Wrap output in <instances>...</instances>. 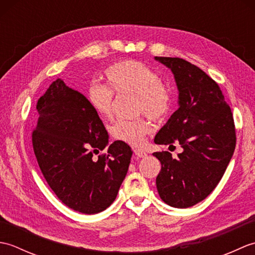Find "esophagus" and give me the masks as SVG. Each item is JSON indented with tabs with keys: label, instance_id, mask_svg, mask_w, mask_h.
<instances>
[{
	"label": "esophagus",
	"instance_id": "obj_1",
	"mask_svg": "<svg viewBox=\"0 0 255 255\" xmlns=\"http://www.w3.org/2000/svg\"><path fill=\"white\" fill-rule=\"evenodd\" d=\"M134 154H136L138 158H144V156H147V152H145V151H143V150H141V149L134 150Z\"/></svg>",
	"mask_w": 255,
	"mask_h": 255
}]
</instances>
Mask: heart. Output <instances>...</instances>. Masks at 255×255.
<instances>
[{"label": "heart", "mask_w": 255, "mask_h": 255, "mask_svg": "<svg viewBox=\"0 0 255 255\" xmlns=\"http://www.w3.org/2000/svg\"><path fill=\"white\" fill-rule=\"evenodd\" d=\"M107 86L93 83L86 91V97L92 108L102 118L112 115L113 93L136 94V106L139 112L153 119L164 117L171 107V93L159 81L152 69L136 60H124L114 63L105 71ZM152 130V125L147 119L133 121L118 119L110 131L119 141L130 145H141L145 136Z\"/></svg>", "instance_id": "1"}]
</instances>
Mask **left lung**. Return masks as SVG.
I'll list each match as a JSON object with an SVG mask.
<instances>
[{"label": "left lung", "mask_w": 255, "mask_h": 255, "mask_svg": "<svg viewBox=\"0 0 255 255\" xmlns=\"http://www.w3.org/2000/svg\"><path fill=\"white\" fill-rule=\"evenodd\" d=\"M169 68L178 91V108L155 134L156 144L183 149L176 159L154 152L161 162L156 188L171 207L202 202L218 185L234 155L236 129L229 105L218 84L203 70L181 58L154 57Z\"/></svg>", "instance_id": "1"}]
</instances>
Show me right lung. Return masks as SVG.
<instances>
[{
    "label": "right lung",
    "instance_id": "obj_1",
    "mask_svg": "<svg viewBox=\"0 0 255 255\" xmlns=\"http://www.w3.org/2000/svg\"><path fill=\"white\" fill-rule=\"evenodd\" d=\"M32 147L42 175L58 198L79 213L110 207L127 174L131 148L108 143V133L88 99L57 79L37 102ZM107 153L95 158L94 153Z\"/></svg>",
    "mask_w": 255,
    "mask_h": 255
}]
</instances>
